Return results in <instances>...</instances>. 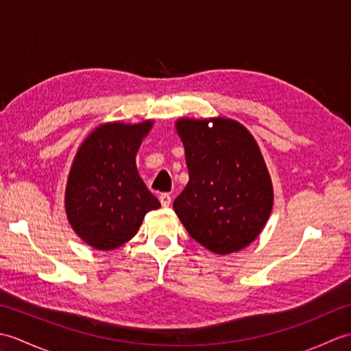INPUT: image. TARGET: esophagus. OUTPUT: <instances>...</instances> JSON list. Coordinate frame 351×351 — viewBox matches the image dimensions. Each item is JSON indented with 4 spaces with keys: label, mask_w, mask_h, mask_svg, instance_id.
<instances>
[{
    "label": "esophagus",
    "mask_w": 351,
    "mask_h": 351,
    "mask_svg": "<svg viewBox=\"0 0 351 351\" xmlns=\"http://www.w3.org/2000/svg\"><path fill=\"white\" fill-rule=\"evenodd\" d=\"M160 202L164 208H169L171 204V196L169 195V193H162V195H160Z\"/></svg>",
    "instance_id": "obj_1"
}]
</instances>
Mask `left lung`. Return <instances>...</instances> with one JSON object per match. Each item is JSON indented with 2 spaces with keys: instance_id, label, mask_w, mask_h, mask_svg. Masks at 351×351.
I'll use <instances>...</instances> for the list:
<instances>
[{
  "instance_id": "left-lung-1",
  "label": "left lung",
  "mask_w": 351,
  "mask_h": 351,
  "mask_svg": "<svg viewBox=\"0 0 351 351\" xmlns=\"http://www.w3.org/2000/svg\"><path fill=\"white\" fill-rule=\"evenodd\" d=\"M189 184L175 213L191 238L217 255L256 240L270 217L273 185L252 134L232 119H180Z\"/></svg>"
}]
</instances>
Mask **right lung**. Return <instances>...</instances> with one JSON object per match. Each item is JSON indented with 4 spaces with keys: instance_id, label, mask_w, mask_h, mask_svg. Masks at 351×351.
Returning a JSON list of instances; mask_svg holds the SVG:
<instances>
[{
    "instance_id": "add662e5",
    "label": "right lung",
    "mask_w": 351,
    "mask_h": 351,
    "mask_svg": "<svg viewBox=\"0 0 351 351\" xmlns=\"http://www.w3.org/2000/svg\"><path fill=\"white\" fill-rule=\"evenodd\" d=\"M152 121L101 125L80 146L64 193L66 215L81 240L113 250L137 234L146 213L161 206L138 176L136 155Z\"/></svg>"
}]
</instances>
